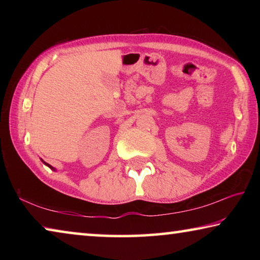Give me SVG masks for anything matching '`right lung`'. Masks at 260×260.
Masks as SVG:
<instances>
[{
	"label": "right lung",
	"instance_id": "obj_1",
	"mask_svg": "<svg viewBox=\"0 0 260 260\" xmlns=\"http://www.w3.org/2000/svg\"><path fill=\"white\" fill-rule=\"evenodd\" d=\"M43 162H45V161H43ZM45 164H46V165H48V166H49V167H50V169H51V170H55V169H54V167H52V166H50V165H49V164H47V162H45Z\"/></svg>",
	"mask_w": 260,
	"mask_h": 260
}]
</instances>
